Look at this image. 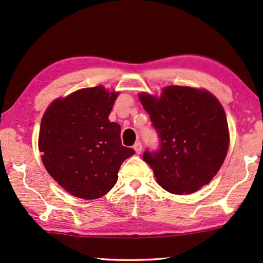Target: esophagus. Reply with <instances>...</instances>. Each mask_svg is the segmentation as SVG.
Returning a JSON list of instances; mask_svg holds the SVG:
<instances>
[{
  "label": "esophagus",
  "mask_w": 263,
  "mask_h": 263,
  "mask_svg": "<svg viewBox=\"0 0 263 263\" xmlns=\"http://www.w3.org/2000/svg\"><path fill=\"white\" fill-rule=\"evenodd\" d=\"M133 148H134V151L138 154H141V152H142V144H141V142H136Z\"/></svg>",
  "instance_id": "1"
}]
</instances>
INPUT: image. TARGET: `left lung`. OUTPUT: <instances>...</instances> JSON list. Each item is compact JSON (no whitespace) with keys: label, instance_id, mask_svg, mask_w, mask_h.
<instances>
[{"label":"left lung","instance_id":"left-lung-1","mask_svg":"<svg viewBox=\"0 0 263 263\" xmlns=\"http://www.w3.org/2000/svg\"><path fill=\"white\" fill-rule=\"evenodd\" d=\"M159 134L160 148L143 160L158 184L174 195H190L209 184L223 165L229 148L226 111L206 90L163 87L160 97L139 95Z\"/></svg>","mask_w":263,"mask_h":263}]
</instances>
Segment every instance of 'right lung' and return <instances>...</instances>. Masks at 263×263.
<instances>
[{"mask_svg":"<svg viewBox=\"0 0 263 263\" xmlns=\"http://www.w3.org/2000/svg\"><path fill=\"white\" fill-rule=\"evenodd\" d=\"M117 96L102 85L86 87L57 98L44 114L41 160L49 176L72 196L89 200L106 195L122 162L135 153L122 146L120 124L109 121Z\"/></svg>","mask_w":263,"mask_h":263,"instance_id":"add662e5","label":"right lung"}]
</instances>
